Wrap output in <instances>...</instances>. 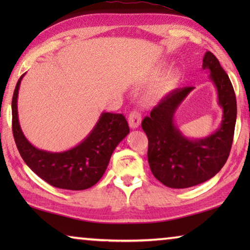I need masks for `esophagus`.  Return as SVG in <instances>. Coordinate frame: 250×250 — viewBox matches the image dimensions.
<instances>
[{"label":"esophagus","mask_w":250,"mask_h":250,"mask_svg":"<svg viewBox=\"0 0 250 250\" xmlns=\"http://www.w3.org/2000/svg\"><path fill=\"white\" fill-rule=\"evenodd\" d=\"M141 113L138 111H132L129 115V125L130 128L132 129H137L139 128V125H141Z\"/></svg>","instance_id":"1"}]
</instances>
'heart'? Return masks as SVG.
<instances>
[{
  "label": "heart",
  "mask_w": 250,
  "mask_h": 250,
  "mask_svg": "<svg viewBox=\"0 0 250 250\" xmlns=\"http://www.w3.org/2000/svg\"><path fill=\"white\" fill-rule=\"evenodd\" d=\"M181 76L177 71H170L166 75H163L153 86H152L147 96L151 99H161L166 97L167 94H170L175 88L179 86Z\"/></svg>",
  "instance_id": "heart-1"
}]
</instances>
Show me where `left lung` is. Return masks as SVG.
<instances>
[{
  "label": "left lung",
  "instance_id": "1",
  "mask_svg": "<svg viewBox=\"0 0 250 250\" xmlns=\"http://www.w3.org/2000/svg\"><path fill=\"white\" fill-rule=\"evenodd\" d=\"M203 70L217 90L223 110L219 128L207 137L188 138L175 124V112L194 87L173 90L142 121L147 135V161L152 174L171 188H188L208 181L222 170L229 155L237 117L234 88L228 75L210 52L203 58Z\"/></svg>",
  "mask_w": 250,
  "mask_h": 250
}]
</instances>
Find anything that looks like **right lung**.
<instances>
[{"label":"right lung","instance_id":"add662e5","mask_svg":"<svg viewBox=\"0 0 250 250\" xmlns=\"http://www.w3.org/2000/svg\"><path fill=\"white\" fill-rule=\"evenodd\" d=\"M24 76H21L16 83L12 99V128L24 162L35 174L55 188L83 191L94 186L107 170L117 146L130 132L125 116L103 112L90 133L69 150L49 152L37 149L25 137L19 121L18 98Z\"/></svg>","mask_w":250,"mask_h":250}]
</instances>
